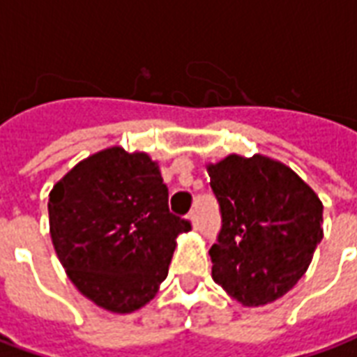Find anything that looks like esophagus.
I'll use <instances>...</instances> for the list:
<instances>
[{
  "label": "esophagus",
  "instance_id": "esophagus-1",
  "mask_svg": "<svg viewBox=\"0 0 357 357\" xmlns=\"http://www.w3.org/2000/svg\"><path fill=\"white\" fill-rule=\"evenodd\" d=\"M187 220H189V222H191V225H193V229H197V227H199V218H197V214H189V216H187Z\"/></svg>",
  "mask_w": 357,
  "mask_h": 357
}]
</instances>
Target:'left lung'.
I'll return each instance as SVG.
<instances>
[{
    "instance_id": "1",
    "label": "left lung",
    "mask_w": 357,
    "mask_h": 357,
    "mask_svg": "<svg viewBox=\"0 0 357 357\" xmlns=\"http://www.w3.org/2000/svg\"><path fill=\"white\" fill-rule=\"evenodd\" d=\"M222 210L210 248L212 279L245 307L266 306L306 273L323 239V202L298 174L269 156L206 164Z\"/></svg>"
}]
</instances>
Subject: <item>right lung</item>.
I'll return each instance as SVG.
<instances>
[{"mask_svg":"<svg viewBox=\"0 0 357 357\" xmlns=\"http://www.w3.org/2000/svg\"><path fill=\"white\" fill-rule=\"evenodd\" d=\"M50 235L78 291L112 314L155 298L187 220L168 210V187L147 153L109 147L68 170L50 193Z\"/></svg>","mask_w":357,"mask_h":357,"instance_id":"add662e5","label":"right lung"}]
</instances>
